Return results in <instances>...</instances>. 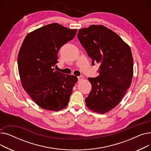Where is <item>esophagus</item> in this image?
Listing matches in <instances>:
<instances>
[{"label": "esophagus", "mask_w": 151, "mask_h": 151, "mask_svg": "<svg viewBox=\"0 0 151 151\" xmlns=\"http://www.w3.org/2000/svg\"><path fill=\"white\" fill-rule=\"evenodd\" d=\"M77 78H78V81H81V80H83V79H84V76H83V75L79 76H78Z\"/></svg>", "instance_id": "obj_1"}]
</instances>
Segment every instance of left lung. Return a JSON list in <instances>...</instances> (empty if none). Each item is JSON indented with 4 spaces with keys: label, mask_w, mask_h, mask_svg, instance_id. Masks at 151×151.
<instances>
[{
    "label": "left lung",
    "mask_w": 151,
    "mask_h": 151,
    "mask_svg": "<svg viewBox=\"0 0 151 151\" xmlns=\"http://www.w3.org/2000/svg\"><path fill=\"white\" fill-rule=\"evenodd\" d=\"M78 38L89 56L100 65L99 76L89 78L92 89L85 101L91 111L104 114L116 106L130 88L133 60L130 46L111 29L92 25L78 30Z\"/></svg>",
    "instance_id": "left-lung-1"
}]
</instances>
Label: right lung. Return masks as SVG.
Here are the masks:
<instances>
[{"label": "right lung", "mask_w": 151, "mask_h": 151, "mask_svg": "<svg viewBox=\"0 0 151 151\" xmlns=\"http://www.w3.org/2000/svg\"><path fill=\"white\" fill-rule=\"evenodd\" d=\"M76 32L58 23L50 24L27 34L21 46L18 66L22 86L43 109L59 111L68 105L78 78L55 70L54 67L59 50Z\"/></svg>", "instance_id": "1"}]
</instances>
